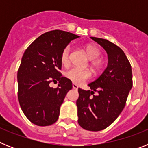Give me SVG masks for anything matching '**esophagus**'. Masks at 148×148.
<instances>
[{
  "instance_id": "1",
  "label": "esophagus",
  "mask_w": 148,
  "mask_h": 148,
  "mask_svg": "<svg viewBox=\"0 0 148 148\" xmlns=\"http://www.w3.org/2000/svg\"><path fill=\"white\" fill-rule=\"evenodd\" d=\"M73 88L75 89V90H78V87L76 85V84H73Z\"/></svg>"
}]
</instances>
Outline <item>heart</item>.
Masks as SVG:
<instances>
[{
  "label": "heart",
  "mask_w": 148,
  "mask_h": 148,
  "mask_svg": "<svg viewBox=\"0 0 148 148\" xmlns=\"http://www.w3.org/2000/svg\"><path fill=\"white\" fill-rule=\"evenodd\" d=\"M86 51L89 58L92 61V66L99 67L100 61L97 60L101 56V51L99 48L92 44H88L86 47ZM70 47L67 46L62 51L61 56V62L64 66H68L70 64ZM65 76L74 84H80L85 82L90 77V73L88 70H81L76 67H73L65 72Z\"/></svg>",
  "instance_id": "1"
}]
</instances>
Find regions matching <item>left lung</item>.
I'll list each match as a JSON object with an SVG mask.
<instances>
[{"mask_svg": "<svg viewBox=\"0 0 148 148\" xmlns=\"http://www.w3.org/2000/svg\"><path fill=\"white\" fill-rule=\"evenodd\" d=\"M90 38L104 48L108 63L102 74L88 84L91 90L78 88V122L85 130L99 131L110 126L121 113L133 87V78L130 64L121 48L106 39ZM94 92L97 94L94 95Z\"/></svg>", "mask_w": 148, "mask_h": 148, "instance_id": "8db88e82", "label": "left lung"}]
</instances>
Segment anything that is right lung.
Masks as SVG:
<instances>
[{"label":"right lung","mask_w":148,"mask_h":148,"mask_svg":"<svg viewBox=\"0 0 148 148\" xmlns=\"http://www.w3.org/2000/svg\"><path fill=\"white\" fill-rule=\"evenodd\" d=\"M79 38L69 32L53 30L35 39L23 53L18 71V101L23 113L34 125L49 126L57 121L60 107L72 82L62 76L61 56L68 44ZM59 81V87L51 82Z\"/></svg>","instance_id":"1"}]
</instances>
